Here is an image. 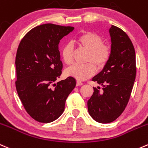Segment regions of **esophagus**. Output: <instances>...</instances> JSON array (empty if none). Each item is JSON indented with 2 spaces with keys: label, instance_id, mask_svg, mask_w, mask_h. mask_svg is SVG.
Here are the masks:
<instances>
[{
  "label": "esophagus",
  "instance_id": "obj_1",
  "mask_svg": "<svg viewBox=\"0 0 148 148\" xmlns=\"http://www.w3.org/2000/svg\"><path fill=\"white\" fill-rule=\"evenodd\" d=\"M82 84H83V83L82 82L77 80V86H81V85H82Z\"/></svg>",
  "mask_w": 148,
  "mask_h": 148
}]
</instances>
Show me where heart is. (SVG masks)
<instances>
[{"instance_id": "1", "label": "heart", "mask_w": 148, "mask_h": 148, "mask_svg": "<svg viewBox=\"0 0 148 148\" xmlns=\"http://www.w3.org/2000/svg\"><path fill=\"white\" fill-rule=\"evenodd\" d=\"M78 45L88 51L84 64H74L66 70V74L79 80H84L94 75L96 67L102 69L106 66L111 56V48L104 44L103 37L93 32H84L77 39ZM61 57L67 65H70L74 61V46L68 43L61 49ZM96 66L95 67V66Z\"/></svg>"}]
</instances>
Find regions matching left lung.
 Wrapping results in <instances>:
<instances>
[{
	"mask_svg": "<svg viewBox=\"0 0 148 148\" xmlns=\"http://www.w3.org/2000/svg\"><path fill=\"white\" fill-rule=\"evenodd\" d=\"M111 56L103 71L92 79L103 86L94 88L87 101L92 118L101 124L115 121L123 113L130 100L136 77V56L134 45L127 33L112 25Z\"/></svg>",
	"mask_w": 148,
	"mask_h": 148,
	"instance_id": "8db88e82",
	"label": "left lung"
}]
</instances>
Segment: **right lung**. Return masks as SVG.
Segmentation results:
<instances>
[{
  "label": "right lung",
  "mask_w": 148,
  "mask_h": 148,
  "mask_svg": "<svg viewBox=\"0 0 148 148\" xmlns=\"http://www.w3.org/2000/svg\"><path fill=\"white\" fill-rule=\"evenodd\" d=\"M74 29L42 24L29 31L18 45L15 61L16 88L27 114L38 122L57 119L76 86L72 77L54 83L62 74L58 44Z\"/></svg>",
  "instance_id": "1"
}]
</instances>
